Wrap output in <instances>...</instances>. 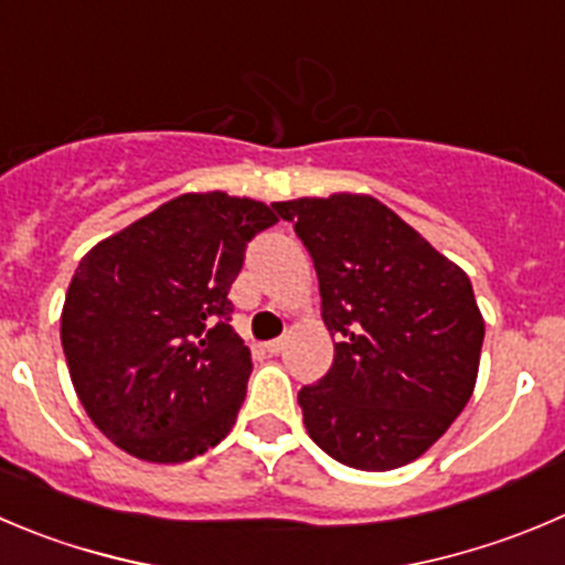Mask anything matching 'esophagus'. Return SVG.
I'll return each mask as SVG.
<instances>
[{
	"label": "esophagus",
	"instance_id": "esophagus-1",
	"mask_svg": "<svg viewBox=\"0 0 565 565\" xmlns=\"http://www.w3.org/2000/svg\"><path fill=\"white\" fill-rule=\"evenodd\" d=\"M282 349H286V338H274V341L266 343V352L268 354H279V352H282Z\"/></svg>",
	"mask_w": 565,
	"mask_h": 565
}]
</instances>
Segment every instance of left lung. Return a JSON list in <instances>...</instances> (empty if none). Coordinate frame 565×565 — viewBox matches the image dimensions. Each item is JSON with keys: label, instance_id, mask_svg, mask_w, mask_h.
<instances>
[{"label": "left lung", "instance_id": "obj_1", "mask_svg": "<svg viewBox=\"0 0 565 565\" xmlns=\"http://www.w3.org/2000/svg\"><path fill=\"white\" fill-rule=\"evenodd\" d=\"M271 207L308 246L338 338L330 372L299 391L308 435L360 471L422 458L477 383L486 321L469 277L366 193Z\"/></svg>", "mask_w": 565, "mask_h": 565}]
</instances>
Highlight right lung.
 Masks as SVG:
<instances>
[{
	"label": "right lung",
	"instance_id": "add662e5",
	"mask_svg": "<svg viewBox=\"0 0 565 565\" xmlns=\"http://www.w3.org/2000/svg\"><path fill=\"white\" fill-rule=\"evenodd\" d=\"M271 207L182 193L79 260L61 316L74 391L132 458L185 463L233 429L252 354L230 327V286Z\"/></svg>",
	"mask_w": 565,
	"mask_h": 565
}]
</instances>
